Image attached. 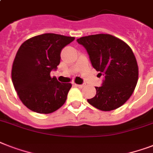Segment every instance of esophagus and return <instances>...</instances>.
<instances>
[{
  "instance_id": "34e87169",
  "label": "esophagus",
  "mask_w": 153,
  "mask_h": 153,
  "mask_svg": "<svg viewBox=\"0 0 153 153\" xmlns=\"http://www.w3.org/2000/svg\"><path fill=\"white\" fill-rule=\"evenodd\" d=\"M74 86H77V87H79V88H82V87L84 86V85H78V84L74 83Z\"/></svg>"
}]
</instances>
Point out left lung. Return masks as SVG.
<instances>
[{
  "mask_svg": "<svg viewBox=\"0 0 153 153\" xmlns=\"http://www.w3.org/2000/svg\"><path fill=\"white\" fill-rule=\"evenodd\" d=\"M85 48L93 67L104 75L96 95L87 102L102 111L117 109L130 98L137 83L138 66L128 44L109 34L91 35L77 39Z\"/></svg>",
  "mask_w": 153,
  "mask_h": 153,
  "instance_id": "obj_1",
  "label": "left lung"
}]
</instances>
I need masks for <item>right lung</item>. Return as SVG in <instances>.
Here are the masks:
<instances>
[{"label":"right lung","instance_id":"1","mask_svg":"<svg viewBox=\"0 0 153 153\" xmlns=\"http://www.w3.org/2000/svg\"><path fill=\"white\" fill-rule=\"evenodd\" d=\"M74 37L45 33L24 42L12 68L13 86L23 104L32 111L51 114L67 100L71 83H61L50 75L60 62L62 49Z\"/></svg>","mask_w":153,"mask_h":153}]
</instances>
